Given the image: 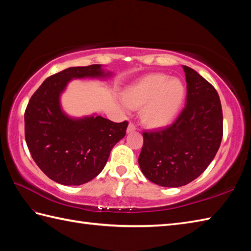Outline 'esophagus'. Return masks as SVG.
Here are the masks:
<instances>
[{
    "mask_svg": "<svg viewBox=\"0 0 251 251\" xmlns=\"http://www.w3.org/2000/svg\"><path fill=\"white\" fill-rule=\"evenodd\" d=\"M137 130V127L132 124V123H129L128 127H127V132H132V131H136Z\"/></svg>",
    "mask_w": 251,
    "mask_h": 251,
    "instance_id": "esophagus-1",
    "label": "esophagus"
}]
</instances>
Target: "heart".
<instances>
[{
	"label": "heart",
	"mask_w": 251,
	"mask_h": 251,
	"mask_svg": "<svg viewBox=\"0 0 251 251\" xmlns=\"http://www.w3.org/2000/svg\"><path fill=\"white\" fill-rule=\"evenodd\" d=\"M186 89L183 82L164 73L141 77L123 94V108L139 109L143 124L161 128L175 121L184 103Z\"/></svg>",
	"instance_id": "1"
}]
</instances>
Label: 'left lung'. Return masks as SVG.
<instances>
[{"label": "left lung", "mask_w": 251, "mask_h": 251, "mask_svg": "<svg viewBox=\"0 0 251 251\" xmlns=\"http://www.w3.org/2000/svg\"><path fill=\"white\" fill-rule=\"evenodd\" d=\"M182 68L186 105L173 125L143 132L138 158L147 179L168 188H179L200 177L216 156L223 134L217 90L192 68Z\"/></svg>", "instance_id": "obj_1"}]
</instances>
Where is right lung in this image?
<instances>
[{
  "label": "right lung",
  "mask_w": 251,
  "mask_h": 251,
  "mask_svg": "<svg viewBox=\"0 0 251 251\" xmlns=\"http://www.w3.org/2000/svg\"><path fill=\"white\" fill-rule=\"evenodd\" d=\"M101 65L71 67L46 78L25 112V136L32 158L50 179L63 185H81L104 168L111 150L126 135L128 123H114L96 113L68 115L61 94L79 78L108 79Z\"/></svg>",
  "instance_id": "1"
}]
</instances>
